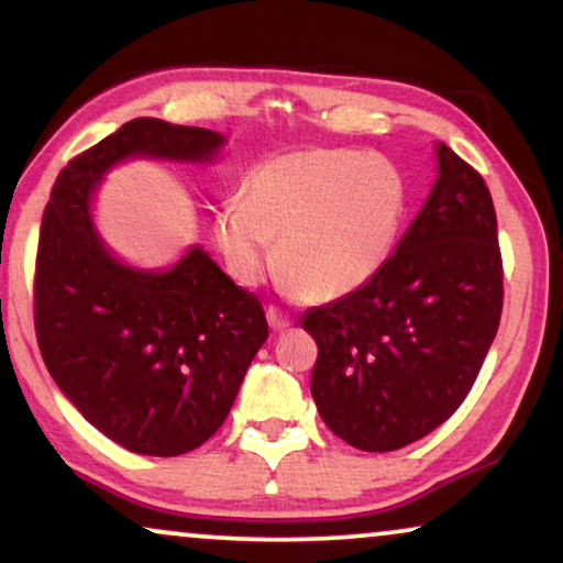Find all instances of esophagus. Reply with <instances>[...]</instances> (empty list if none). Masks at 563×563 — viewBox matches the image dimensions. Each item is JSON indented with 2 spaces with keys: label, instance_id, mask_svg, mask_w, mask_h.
I'll list each match as a JSON object with an SVG mask.
<instances>
[{
  "label": "esophagus",
  "instance_id": "obj_1",
  "mask_svg": "<svg viewBox=\"0 0 563 563\" xmlns=\"http://www.w3.org/2000/svg\"><path fill=\"white\" fill-rule=\"evenodd\" d=\"M266 318H268V325H272L274 330H289L291 325H295V318L274 305L266 307Z\"/></svg>",
  "mask_w": 563,
  "mask_h": 563
}]
</instances>
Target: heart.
<instances>
[{
	"instance_id": "obj_1",
	"label": "heart",
	"mask_w": 563,
	"mask_h": 563,
	"mask_svg": "<svg viewBox=\"0 0 563 563\" xmlns=\"http://www.w3.org/2000/svg\"><path fill=\"white\" fill-rule=\"evenodd\" d=\"M405 214L407 181L395 161L307 145L258 161L243 197L220 207L212 230L243 287H256L279 266L291 295L338 299L382 272Z\"/></svg>"
}]
</instances>
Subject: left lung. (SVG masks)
Segmentation results:
<instances>
[{"label": "left lung", "instance_id": "1", "mask_svg": "<svg viewBox=\"0 0 563 563\" xmlns=\"http://www.w3.org/2000/svg\"><path fill=\"white\" fill-rule=\"evenodd\" d=\"M426 207L382 272L314 307L312 397L361 451H397L443 426L472 391L503 314L497 214L482 174L438 145Z\"/></svg>", "mask_w": 563, "mask_h": 563}]
</instances>
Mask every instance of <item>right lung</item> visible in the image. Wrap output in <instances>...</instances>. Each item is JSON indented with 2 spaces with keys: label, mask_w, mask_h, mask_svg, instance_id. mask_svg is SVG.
Masks as SVG:
<instances>
[{
  "label": "right lung",
  "mask_w": 563,
  "mask_h": 563,
  "mask_svg": "<svg viewBox=\"0 0 563 563\" xmlns=\"http://www.w3.org/2000/svg\"><path fill=\"white\" fill-rule=\"evenodd\" d=\"M222 135L137 118L60 168L41 222L33 318L43 361L84 418L122 449L179 456L218 433L268 335L253 291L191 249L172 272L122 266L89 195L128 156L207 161Z\"/></svg>",
  "instance_id": "obj_1"
}]
</instances>
